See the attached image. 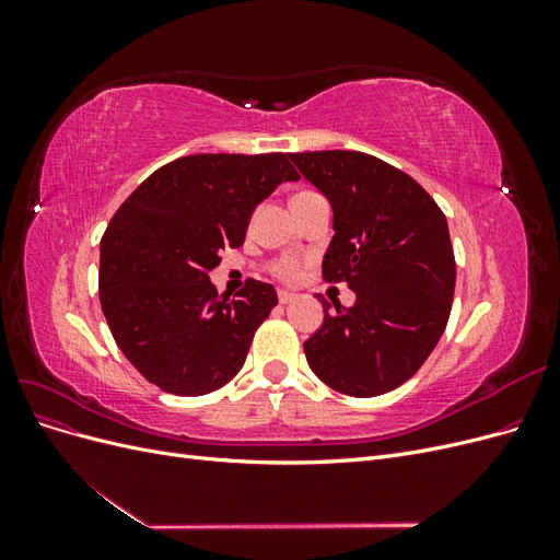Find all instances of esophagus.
Wrapping results in <instances>:
<instances>
[{
    "instance_id": "34e87169",
    "label": "esophagus",
    "mask_w": 560,
    "mask_h": 560,
    "mask_svg": "<svg viewBox=\"0 0 560 560\" xmlns=\"http://www.w3.org/2000/svg\"><path fill=\"white\" fill-rule=\"evenodd\" d=\"M294 299H296L294 292H287V290H280V292H278V301H280V303H292Z\"/></svg>"
}]
</instances>
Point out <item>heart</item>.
Listing matches in <instances>:
<instances>
[{"label": "heart", "mask_w": 560, "mask_h": 560, "mask_svg": "<svg viewBox=\"0 0 560 560\" xmlns=\"http://www.w3.org/2000/svg\"><path fill=\"white\" fill-rule=\"evenodd\" d=\"M296 264L294 261H280V264H276V273L280 276V278H287V280H292V278H296Z\"/></svg>", "instance_id": "1"}]
</instances>
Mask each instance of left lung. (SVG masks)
<instances>
[{
  "mask_svg": "<svg viewBox=\"0 0 560 560\" xmlns=\"http://www.w3.org/2000/svg\"><path fill=\"white\" fill-rule=\"evenodd\" d=\"M290 159L334 212L322 273L354 292L336 313L319 299L325 319L303 343L308 366L336 393L385 395L416 374L446 329L455 292L446 217L413 177L362 151Z\"/></svg>",
  "mask_w": 560,
  "mask_h": 560,
  "instance_id": "8db88e82",
  "label": "left lung"
}]
</instances>
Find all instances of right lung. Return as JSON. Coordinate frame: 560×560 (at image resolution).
<instances>
[{"label": "right lung", "mask_w": 560, "mask_h": 560, "mask_svg": "<svg viewBox=\"0 0 560 560\" xmlns=\"http://www.w3.org/2000/svg\"><path fill=\"white\" fill-rule=\"evenodd\" d=\"M296 179L287 154H196L159 167L116 210L100 243V306L149 383L198 397L243 369L278 294L249 280L219 299L208 273L245 243L259 202Z\"/></svg>", "instance_id": "right-lung-1"}]
</instances>
